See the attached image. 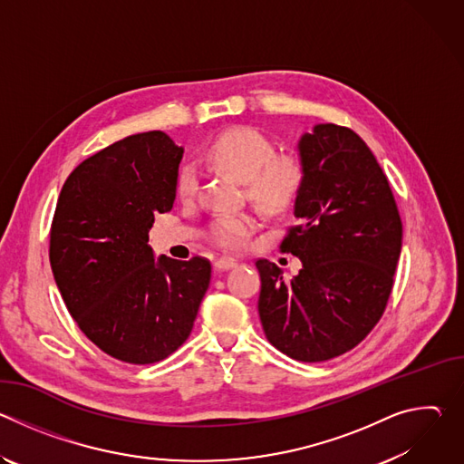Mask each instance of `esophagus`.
Returning <instances> with one entry per match:
<instances>
[{"mask_svg": "<svg viewBox=\"0 0 464 464\" xmlns=\"http://www.w3.org/2000/svg\"><path fill=\"white\" fill-rule=\"evenodd\" d=\"M237 260L235 258H231V256H222V258H218L217 262H215V268L218 270V272H226V270H231V268H237Z\"/></svg>", "mask_w": 464, "mask_h": 464, "instance_id": "obj_1", "label": "esophagus"}]
</instances>
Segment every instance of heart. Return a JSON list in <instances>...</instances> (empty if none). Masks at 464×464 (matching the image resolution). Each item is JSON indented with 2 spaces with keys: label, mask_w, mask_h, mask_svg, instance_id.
Listing matches in <instances>:
<instances>
[{
  "label": "heart",
  "mask_w": 464,
  "mask_h": 464,
  "mask_svg": "<svg viewBox=\"0 0 464 464\" xmlns=\"http://www.w3.org/2000/svg\"><path fill=\"white\" fill-rule=\"evenodd\" d=\"M209 160L247 185V194L266 211L286 208L299 192L303 170L295 158L277 156L274 143L262 131L249 126L229 128L211 143ZM200 185V172L194 165L179 170L176 190L183 200H188ZM255 231L251 215H226L213 222L211 235L218 246L240 247Z\"/></svg>",
  "instance_id": "heart-1"
}]
</instances>
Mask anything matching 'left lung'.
Segmentation results:
<instances>
[{"instance_id": "1", "label": "left lung", "mask_w": 464, "mask_h": 464, "mask_svg": "<svg viewBox=\"0 0 464 464\" xmlns=\"http://www.w3.org/2000/svg\"><path fill=\"white\" fill-rule=\"evenodd\" d=\"M303 179L281 249L303 268L286 281L258 258V315L268 342L315 363L354 349L380 321L402 249V220L389 181L351 128L315 124L297 143Z\"/></svg>"}]
</instances>
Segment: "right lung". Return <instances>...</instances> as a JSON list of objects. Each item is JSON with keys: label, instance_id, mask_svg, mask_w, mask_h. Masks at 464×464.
Returning <instances> with one entry per match:
<instances>
[{"label": "right lung", "instance_id": "add662e5", "mask_svg": "<svg viewBox=\"0 0 464 464\" xmlns=\"http://www.w3.org/2000/svg\"><path fill=\"white\" fill-rule=\"evenodd\" d=\"M181 158L165 131L128 136L84 160L58 196L56 286L88 340L126 363H156L181 347L209 288L208 258H154L149 246L154 217L174 206Z\"/></svg>", "mask_w": 464, "mask_h": 464}]
</instances>
